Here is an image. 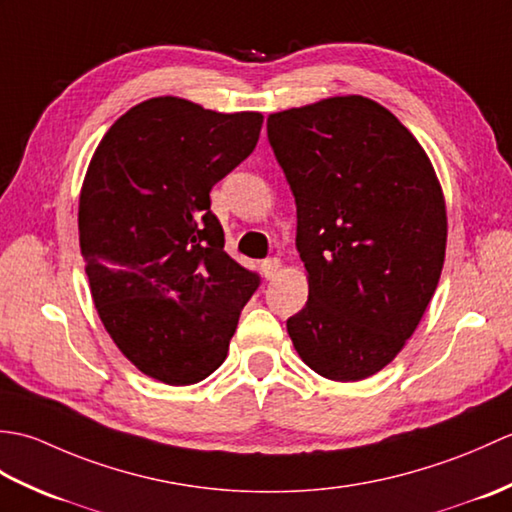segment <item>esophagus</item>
Returning a JSON list of instances; mask_svg holds the SVG:
<instances>
[{
    "instance_id": "1",
    "label": "esophagus",
    "mask_w": 512,
    "mask_h": 512,
    "mask_svg": "<svg viewBox=\"0 0 512 512\" xmlns=\"http://www.w3.org/2000/svg\"><path fill=\"white\" fill-rule=\"evenodd\" d=\"M281 268V259L279 257H268L262 262V273L266 279H273L277 275V270Z\"/></svg>"
}]
</instances>
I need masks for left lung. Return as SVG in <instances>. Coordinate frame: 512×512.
<instances>
[{
  "instance_id": "obj_1",
  "label": "left lung",
  "mask_w": 512,
  "mask_h": 512,
  "mask_svg": "<svg viewBox=\"0 0 512 512\" xmlns=\"http://www.w3.org/2000/svg\"><path fill=\"white\" fill-rule=\"evenodd\" d=\"M268 143L297 202L306 308L286 321L323 378L380 372L418 328L438 288L447 211L409 129L365 96L268 116Z\"/></svg>"
}]
</instances>
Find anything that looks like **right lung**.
<instances>
[{"label":"right lung","mask_w":512,"mask_h":512,"mask_svg":"<svg viewBox=\"0 0 512 512\" xmlns=\"http://www.w3.org/2000/svg\"><path fill=\"white\" fill-rule=\"evenodd\" d=\"M262 123L160 96L118 118L94 151L79 202L92 299L118 350L160 383L211 376L262 284L224 253L209 195L250 156Z\"/></svg>","instance_id":"obj_1"}]
</instances>
